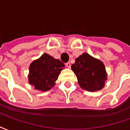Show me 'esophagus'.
Instances as JSON below:
<instances>
[{"label":"esophagus","mask_w":130,"mask_h":130,"mask_svg":"<svg viewBox=\"0 0 130 130\" xmlns=\"http://www.w3.org/2000/svg\"><path fill=\"white\" fill-rule=\"evenodd\" d=\"M65 65H66V67H67L68 68H69V69L71 68V64L70 63V62H67V63L65 64Z\"/></svg>","instance_id":"34e87169"}]
</instances>
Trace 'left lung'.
Listing matches in <instances>:
<instances>
[{
	"label": "left lung",
	"mask_w": 130,
	"mask_h": 130,
	"mask_svg": "<svg viewBox=\"0 0 130 130\" xmlns=\"http://www.w3.org/2000/svg\"><path fill=\"white\" fill-rule=\"evenodd\" d=\"M72 70L76 74L80 87L87 91L95 92L102 89L107 80L104 64L88 53H83L76 58Z\"/></svg>",
	"instance_id": "1"
}]
</instances>
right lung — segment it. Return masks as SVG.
<instances>
[{
    "mask_svg": "<svg viewBox=\"0 0 130 130\" xmlns=\"http://www.w3.org/2000/svg\"><path fill=\"white\" fill-rule=\"evenodd\" d=\"M64 67L65 65L60 60L45 53L30 63L28 75V83L34 86L35 90L48 91L55 86Z\"/></svg>",
    "mask_w": 130,
    "mask_h": 130,
    "instance_id": "obj_1",
    "label": "right lung"
}]
</instances>
